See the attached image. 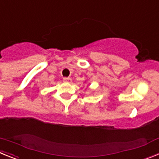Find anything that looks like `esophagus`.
Instances as JSON below:
<instances>
[{
    "label": "esophagus",
    "instance_id": "obj_1",
    "mask_svg": "<svg viewBox=\"0 0 159 159\" xmlns=\"http://www.w3.org/2000/svg\"><path fill=\"white\" fill-rule=\"evenodd\" d=\"M63 80H64V82L65 83H71V79L69 78V77H64V78L63 79Z\"/></svg>",
    "mask_w": 159,
    "mask_h": 159
}]
</instances>
